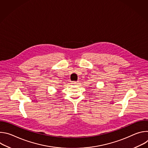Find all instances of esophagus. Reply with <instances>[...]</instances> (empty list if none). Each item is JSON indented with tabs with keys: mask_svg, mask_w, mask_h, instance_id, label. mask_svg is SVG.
Returning <instances> with one entry per match:
<instances>
[{
	"mask_svg": "<svg viewBox=\"0 0 148 148\" xmlns=\"http://www.w3.org/2000/svg\"><path fill=\"white\" fill-rule=\"evenodd\" d=\"M77 84H78V82L74 81V82H71V85L75 86V85H77Z\"/></svg>",
	"mask_w": 148,
	"mask_h": 148,
	"instance_id": "esophagus-1",
	"label": "esophagus"
}]
</instances>
